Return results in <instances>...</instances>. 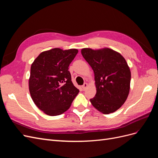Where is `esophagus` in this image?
Segmentation results:
<instances>
[{
    "label": "esophagus",
    "mask_w": 158,
    "mask_h": 158,
    "mask_svg": "<svg viewBox=\"0 0 158 158\" xmlns=\"http://www.w3.org/2000/svg\"><path fill=\"white\" fill-rule=\"evenodd\" d=\"M88 84L87 83H84V85H82V89H83L84 90H85V89H86V88L88 87Z\"/></svg>",
    "instance_id": "obj_1"
}]
</instances>
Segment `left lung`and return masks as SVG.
Instances as JSON below:
<instances>
[{"instance_id":"8db88e82","label":"left lung","mask_w":158,"mask_h":158,"mask_svg":"<svg viewBox=\"0 0 158 158\" xmlns=\"http://www.w3.org/2000/svg\"><path fill=\"white\" fill-rule=\"evenodd\" d=\"M81 52L94 73L96 94L90 102L99 111H116L126 102L130 91L131 73L125 58L109 48H84Z\"/></svg>"}]
</instances>
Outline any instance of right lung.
<instances>
[{
  "mask_svg": "<svg viewBox=\"0 0 158 158\" xmlns=\"http://www.w3.org/2000/svg\"><path fill=\"white\" fill-rule=\"evenodd\" d=\"M78 51L54 48L41 52L31 66L29 90L36 106L56 116L70 108L79 89L71 80L69 66Z\"/></svg>",
  "mask_w": 158,
  "mask_h": 158,
  "instance_id": "obj_1",
  "label": "right lung"
}]
</instances>
